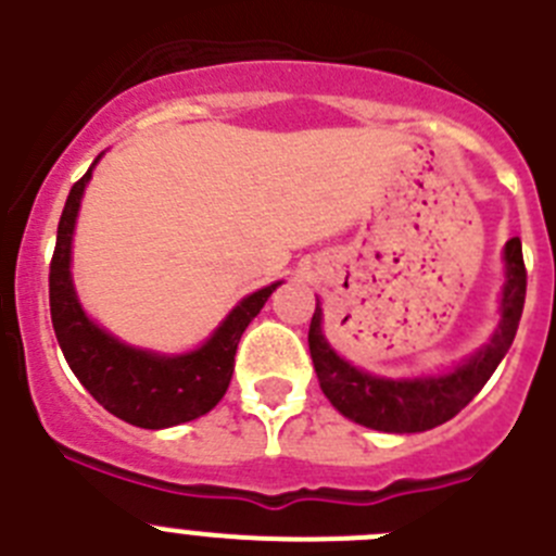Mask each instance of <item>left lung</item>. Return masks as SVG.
<instances>
[{"label":"left lung","mask_w":556,"mask_h":556,"mask_svg":"<svg viewBox=\"0 0 556 556\" xmlns=\"http://www.w3.org/2000/svg\"><path fill=\"white\" fill-rule=\"evenodd\" d=\"M504 262H507V283L501 294V323L493 333L490 345L454 367L445 376L429 378H378L370 372H362L339 356L328 345L323 333V308L317 303L308 326V351H312L314 370L320 378V387L333 409L351 417L353 424L367 426V429L387 431V434H415V431H429L434 426H443L454 415H459L465 406L479 395V390L488 384L501 358L507 356L513 345L515 331H518L523 301H527V267H523V250L520 239L513 236L504 248Z\"/></svg>","instance_id":"1"}]
</instances>
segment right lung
<instances>
[{
	"label": "right lung",
	"mask_w": 556,
	"mask_h": 556,
	"mask_svg": "<svg viewBox=\"0 0 556 556\" xmlns=\"http://www.w3.org/2000/svg\"><path fill=\"white\" fill-rule=\"evenodd\" d=\"M94 164L88 166L86 175L68 191L58 223L55 253L49 264V312H52L58 345L72 372L94 395L97 404L105 406L125 424L139 429H169V426L189 424L223 401L233 376L236 345L250 320L262 312L269 294L281 287V281L248 294L225 317L223 326L211 333L203 348L180 356L139 351L102 331L83 312L68 273L77 208Z\"/></svg>",
	"instance_id": "right-lung-1"
}]
</instances>
